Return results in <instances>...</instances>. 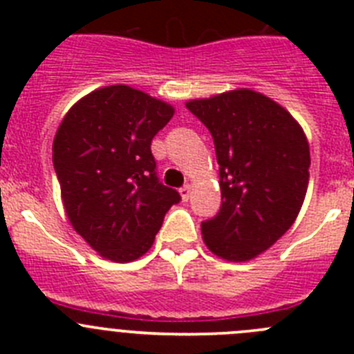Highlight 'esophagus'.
Instances as JSON below:
<instances>
[{
    "label": "esophagus",
    "mask_w": 354,
    "mask_h": 354,
    "mask_svg": "<svg viewBox=\"0 0 354 354\" xmlns=\"http://www.w3.org/2000/svg\"><path fill=\"white\" fill-rule=\"evenodd\" d=\"M192 189L193 187L189 186V184H186V186H183L179 189V193H180V196H183L184 202H187V200H189V196H192Z\"/></svg>",
    "instance_id": "1"
}]
</instances>
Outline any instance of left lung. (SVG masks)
<instances>
[{
    "label": "left lung",
    "mask_w": 354,
    "mask_h": 354,
    "mask_svg": "<svg viewBox=\"0 0 354 354\" xmlns=\"http://www.w3.org/2000/svg\"><path fill=\"white\" fill-rule=\"evenodd\" d=\"M186 108L209 129L220 165V212L202 239L230 262L259 257L292 227L308 187L310 147L286 108L250 88L193 99Z\"/></svg>",
    "instance_id": "1"
}]
</instances>
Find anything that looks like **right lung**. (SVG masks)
I'll return each mask as SVG.
<instances>
[{
  "instance_id": "1",
  "label": "right lung",
  "mask_w": 354,
  "mask_h": 354,
  "mask_svg": "<svg viewBox=\"0 0 354 354\" xmlns=\"http://www.w3.org/2000/svg\"><path fill=\"white\" fill-rule=\"evenodd\" d=\"M174 106L127 84L84 95L53 142V165L72 228L101 257L136 261L149 252L180 195L156 175L150 143Z\"/></svg>"
}]
</instances>
